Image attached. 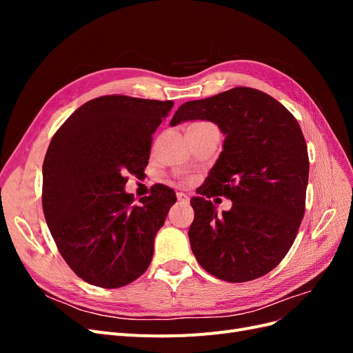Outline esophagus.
Segmentation results:
<instances>
[{
    "mask_svg": "<svg viewBox=\"0 0 353 353\" xmlns=\"http://www.w3.org/2000/svg\"><path fill=\"white\" fill-rule=\"evenodd\" d=\"M176 199H178V201H183V203H187L190 200V197L187 194H184V193H178Z\"/></svg>",
    "mask_w": 353,
    "mask_h": 353,
    "instance_id": "esophagus-1",
    "label": "esophagus"
}]
</instances>
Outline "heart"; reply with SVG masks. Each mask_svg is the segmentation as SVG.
<instances>
[{
  "mask_svg": "<svg viewBox=\"0 0 353 353\" xmlns=\"http://www.w3.org/2000/svg\"><path fill=\"white\" fill-rule=\"evenodd\" d=\"M201 126H212V125H209V123H196V125H193L191 128H201Z\"/></svg>",
  "mask_w": 353,
  "mask_h": 353,
  "instance_id": "1",
  "label": "heart"
}]
</instances>
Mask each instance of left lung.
<instances>
[{
	"label": "left lung",
	"instance_id": "left-lung-1",
	"mask_svg": "<svg viewBox=\"0 0 353 353\" xmlns=\"http://www.w3.org/2000/svg\"><path fill=\"white\" fill-rule=\"evenodd\" d=\"M209 121L225 135L201 197L191 199L188 230L197 262L230 283L259 279L290 250L305 213L309 159L294 116L259 90L237 87L187 101L170 126ZM225 195L233 208L218 214L207 200Z\"/></svg>",
	"mask_w": 353,
	"mask_h": 353
}]
</instances>
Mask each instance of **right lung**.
Returning <instances> with one entry per match:
<instances>
[{"label": "right lung", "instance_id": "1", "mask_svg": "<svg viewBox=\"0 0 353 353\" xmlns=\"http://www.w3.org/2000/svg\"><path fill=\"white\" fill-rule=\"evenodd\" d=\"M172 105L104 95L74 110L52 137L42 165V209L60 254L83 281L122 287L150 265L176 196L157 185L135 203L125 175L143 172L152 135Z\"/></svg>", "mask_w": 353, "mask_h": 353}]
</instances>
